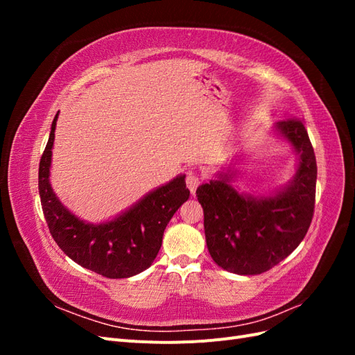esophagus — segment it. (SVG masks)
I'll return each instance as SVG.
<instances>
[{"label":"esophagus","mask_w":355,"mask_h":355,"mask_svg":"<svg viewBox=\"0 0 355 355\" xmlns=\"http://www.w3.org/2000/svg\"><path fill=\"white\" fill-rule=\"evenodd\" d=\"M200 182H201V178L196 173V171H192V170L188 171V173H187V187L191 191L192 196L196 194V189L198 188Z\"/></svg>","instance_id":"esophagus-1"}]
</instances>
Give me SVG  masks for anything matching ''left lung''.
<instances>
[{
	"label": "left lung",
	"instance_id": "1",
	"mask_svg": "<svg viewBox=\"0 0 355 355\" xmlns=\"http://www.w3.org/2000/svg\"><path fill=\"white\" fill-rule=\"evenodd\" d=\"M274 128L297 154L296 173L284 188L268 197L243 194L231 185L230 173L197 188L211 259L239 275H257L280 263L313 220L317 163L304 121L290 118Z\"/></svg>",
	"mask_w": 355,
	"mask_h": 355
}]
</instances>
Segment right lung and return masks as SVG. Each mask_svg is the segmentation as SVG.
Here are the masks:
<instances>
[{
  "mask_svg": "<svg viewBox=\"0 0 355 355\" xmlns=\"http://www.w3.org/2000/svg\"><path fill=\"white\" fill-rule=\"evenodd\" d=\"M56 121L58 114L38 170L41 206L51 237L73 262L106 278H128L145 271L159 252L167 223L189 198L185 175L151 191L110 222H84L63 206L50 185Z\"/></svg>",
  "mask_w": 355,
  "mask_h": 355,
  "instance_id": "obj_1",
  "label": "right lung"
}]
</instances>
